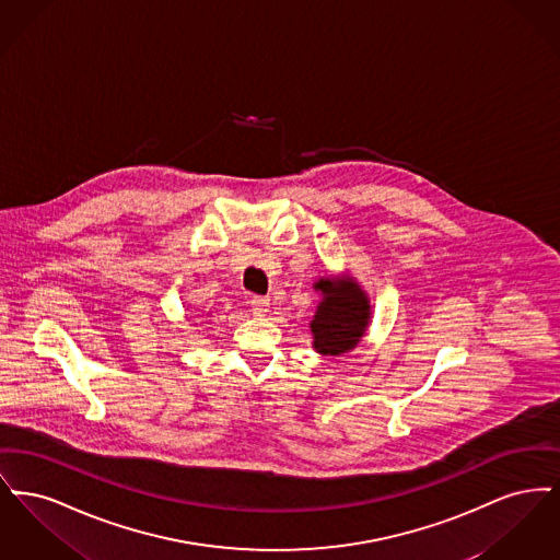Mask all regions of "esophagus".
<instances>
[{"mask_svg": "<svg viewBox=\"0 0 560 560\" xmlns=\"http://www.w3.org/2000/svg\"><path fill=\"white\" fill-rule=\"evenodd\" d=\"M249 306H252V313L258 315V317H265L270 311V300L268 298H260V295H254L249 300Z\"/></svg>", "mask_w": 560, "mask_h": 560, "instance_id": "34e87169", "label": "esophagus"}]
</instances>
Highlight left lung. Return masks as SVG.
<instances>
[{
	"instance_id": "8db88e82",
	"label": "left lung",
	"mask_w": 560,
	"mask_h": 560,
	"mask_svg": "<svg viewBox=\"0 0 560 560\" xmlns=\"http://www.w3.org/2000/svg\"><path fill=\"white\" fill-rule=\"evenodd\" d=\"M315 290L323 298L311 320L313 348L320 354L338 357L363 338L372 319L370 298L352 277H323Z\"/></svg>"
}]
</instances>
